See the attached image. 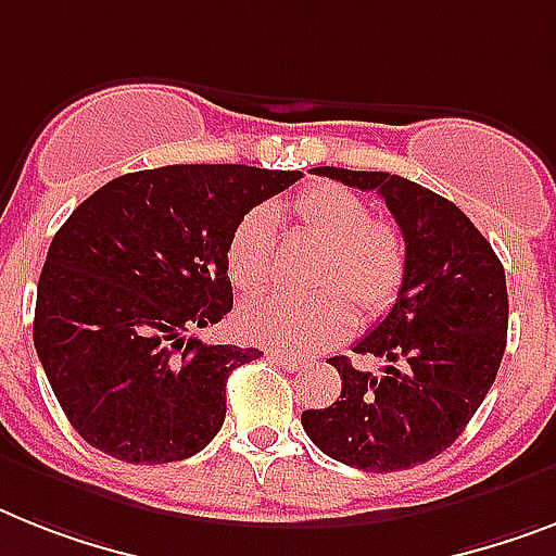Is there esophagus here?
Wrapping results in <instances>:
<instances>
[{"mask_svg":"<svg viewBox=\"0 0 556 556\" xmlns=\"http://www.w3.org/2000/svg\"><path fill=\"white\" fill-rule=\"evenodd\" d=\"M269 357H273L275 364L283 366V369H292L298 371L301 366H304V357H298V355H289V352H269Z\"/></svg>","mask_w":556,"mask_h":556,"instance_id":"34e87169","label":"esophagus"}]
</instances>
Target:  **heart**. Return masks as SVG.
Returning a JSON list of instances; mask_svg holds the SVG:
<instances>
[{
    "instance_id": "1",
    "label": "heart",
    "mask_w": 556,
    "mask_h": 556,
    "mask_svg": "<svg viewBox=\"0 0 556 556\" xmlns=\"http://www.w3.org/2000/svg\"><path fill=\"white\" fill-rule=\"evenodd\" d=\"M292 213L306 236L324 244L312 298H261L238 309V332L247 341L287 352H320L338 343L361 318L387 315L406 283L409 250L392 222H380L369 201L341 185H312L292 199ZM227 269L238 292L267 289L278 269V213L252 206L232 227Z\"/></svg>"
}]
</instances>
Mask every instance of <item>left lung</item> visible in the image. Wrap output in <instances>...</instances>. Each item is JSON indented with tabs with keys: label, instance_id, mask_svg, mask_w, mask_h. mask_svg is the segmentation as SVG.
<instances>
[{
	"label": "left lung",
	"instance_id": "obj_1",
	"mask_svg": "<svg viewBox=\"0 0 556 556\" xmlns=\"http://www.w3.org/2000/svg\"><path fill=\"white\" fill-rule=\"evenodd\" d=\"M387 201L409 250L397 304L355 343L383 361L361 371L329 357L341 401L301 415L304 432L332 460L364 471H403L460 438L497 378L506 352L508 292L503 264L483 232L438 192L389 173L315 167Z\"/></svg>",
	"mask_w": 556,
	"mask_h": 556
}]
</instances>
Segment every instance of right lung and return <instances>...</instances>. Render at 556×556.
<instances>
[{"label": "right lung", "mask_w": 556, "mask_h": 556, "mask_svg": "<svg viewBox=\"0 0 556 556\" xmlns=\"http://www.w3.org/2000/svg\"><path fill=\"white\" fill-rule=\"evenodd\" d=\"M298 169L169 164L81 201L50 241L34 343L71 426L124 463L192 457L227 415V378L258 350L204 343L232 309L227 244Z\"/></svg>", "instance_id": "obj_1"}]
</instances>
